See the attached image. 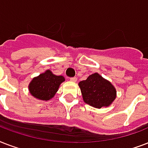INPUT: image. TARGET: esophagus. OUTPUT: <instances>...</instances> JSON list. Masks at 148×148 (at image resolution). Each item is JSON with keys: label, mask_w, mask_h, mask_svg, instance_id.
<instances>
[{"label": "esophagus", "mask_w": 148, "mask_h": 148, "mask_svg": "<svg viewBox=\"0 0 148 148\" xmlns=\"http://www.w3.org/2000/svg\"><path fill=\"white\" fill-rule=\"evenodd\" d=\"M70 81H72V82H76L77 77H71V78H70Z\"/></svg>", "instance_id": "esophagus-1"}]
</instances>
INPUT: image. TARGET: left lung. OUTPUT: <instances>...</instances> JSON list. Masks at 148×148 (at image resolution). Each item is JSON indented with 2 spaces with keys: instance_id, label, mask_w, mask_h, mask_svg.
Here are the masks:
<instances>
[{
  "instance_id": "8db88e82",
  "label": "left lung",
  "mask_w": 148,
  "mask_h": 148,
  "mask_svg": "<svg viewBox=\"0 0 148 148\" xmlns=\"http://www.w3.org/2000/svg\"><path fill=\"white\" fill-rule=\"evenodd\" d=\"M84 101L95 108L108 107L117 97V90L110 81L98 73L90 74L78 83Z\"/></svg>"
}]
</instances>
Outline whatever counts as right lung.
Returning <instances> with one entry per match:
<instances>
[{"label": "right lung", "instance_id": "add662e5", "mask_svg": "<svg viewBox=\"0 0 148 148\" xmlns=\"http://www.w3.org/2000/svg\"><path fill=\"white\" fill-rule=\"evenodd\" d=\"M64 81V77L58 76L50 70H47L32 79L28 85L29 91L34 98L40 101H49L53 98L60 84Z\"/></svg>", "mask_w": 148, "mask_h": 148}]
</instances>
